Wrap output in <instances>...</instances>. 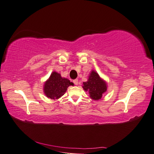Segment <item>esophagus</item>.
Here are the masks:
<instances>
[{"instance_id": "obj_1", "label": "esophagus", "mask_w": 154, "mask_h": 154, "mask_svg": "<svg viewBox=\"0 0 154 154\" xmlns=\"http://www.w3.org/2000/svg\"><path fill=\"white\" fill-rule=\"evenodd\" d=\"M73 83H74V84L75 85H78V79H75V80H73Z\"/></svg>"}]
</instances>
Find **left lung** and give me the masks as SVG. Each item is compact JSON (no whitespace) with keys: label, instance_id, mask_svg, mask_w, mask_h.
<instances>
[{"label":"left lung","instance_id":"1","mask_svg":"<svg viewBox=\"0 0 154 154\" xmlns=\"http://www.w3.org/2000/svg\"><path fill=\"white\" fill-rule=\"evenodd\" d=\"M82 87L84 91L89 92L91 99L98 100L106 92L108 86L106 81L100 77L97 72L92 70L89 75L87 81L83 83Z\"/></svg>","mask_w":154,"mask_h":154}]
</instances>
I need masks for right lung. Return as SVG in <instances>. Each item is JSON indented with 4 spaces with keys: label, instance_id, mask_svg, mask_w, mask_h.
I'll use <instances>...</instances> for the list:
<instances>
[{
    "label": "right lung",
    "instance_id": "add662e5",
    "mask_svg": "<svg viewBox=\"0 0 154 154\" xmlns=\"http://www.w3.org/2000/svg\"><path fill=\"white\" fill-rule=\"evenodd\" d=\"M71 85H73V83L68 79L62 77L57 72L53 71L50 77L45 81L44 93L48 99L57 100L63 95L67 88Z\"/></svg>",
    "mask_w": 154,
    "mask_h": 154
}]
</instances>
